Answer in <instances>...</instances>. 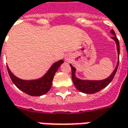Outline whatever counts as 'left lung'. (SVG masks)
<instances>
[{
  "mask_svg": "<svg viewBox=\"0 0 128 128\" xmlns=\"http://www.w3.org/2000/svg\"><path fill=\"white\" fill-rule=\"evenodd\" d=\"M110 33L114 35V36L111 38L116 42V44L117 46L116 48H117L118 55H120V42H119V40L116 38L115 32L114 30H111ZM119 62L120 61H118L117 65H116L115 70H114L113 73L108 78H107L106 79L101 80H80V79L76 78V68L70 64V66L72 69V81H73L75 86L80 92H81L83 93H86V94H94V93H96L99 91H100L103 88L106 87L111 82V80H113L114 77L116 72L117 68H118Z\"/></svg>",
  "mask_w": 128,
  "mask_h": 128,
  "instance_id": "left-lung-1",
  "label": "left lung"
}]
</instances>
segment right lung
<instances>
[{"mask_svg":"<svg viewBox=\"0 0 128 128\" xmlns=\"http://www.w3.org/2000/svg\"><path fill=\"white\" fill-rule=\"evenodd\" d=\"M63 62V60H60L54 63L42 78L32 80H25L20 79L12 73L8 66L7 70L12 82L19 89L30 96H41L46 94L50 89L55 73Z\"/></svg>","mask_w":128,"mask_h":128,"instance_id":"add662e5","label":"right lung"}]
</instances>
